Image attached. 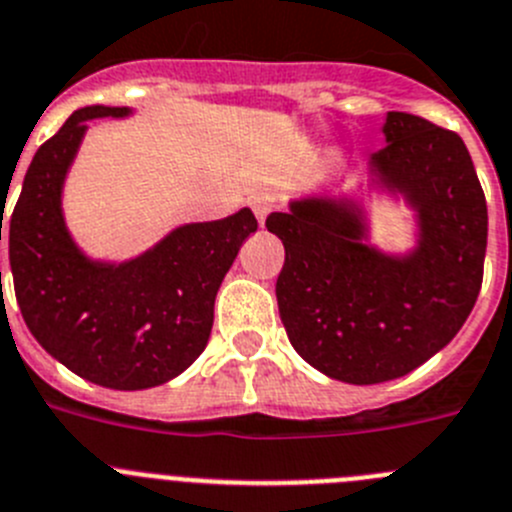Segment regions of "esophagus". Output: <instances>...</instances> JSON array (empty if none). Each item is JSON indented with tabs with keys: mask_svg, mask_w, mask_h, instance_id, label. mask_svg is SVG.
<instances>
[{
	"mask_svg": "<svg viewBox=\"0 0 512 512\" xmlns=\"http://www.w3.org/2000/svg\"><path fill=\"white\" fill-rule=\"evenodd\" d=\"M271 208H274V203H271L269 198H253L251 200V210H253V215H256V220H259V225L266 223V215L271 213Z\"/></svg>",
	"mask_w": 512,
	"mask_h": 512,
	"instance_id": "1",
	"label": "esophagus"
}]
</instances>
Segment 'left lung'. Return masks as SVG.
Listing matches in <instances>:
<instances>
[{"mask_svg": "<svg viewBox=\"0 0 512 512\" xmlns=\"http://www.w3.org/2000/svg\"><path fill=\"white\" fill-rule=\"evenodd\" d=\"M383 139L358 192L304 195L266 218L287 251L276 302L289 342L312 368L353 386L401 378L447 348L485 266V192L462 139L403 111H388ZM373 197L404 200L414 247L372 243Z\"/></svg>", "mask_w": 512, "mask_h": 512, "instance_id": "left-lung-1", "label": "left lung"}]
</instances>
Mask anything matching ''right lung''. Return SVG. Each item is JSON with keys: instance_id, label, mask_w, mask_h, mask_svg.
Returning <instances> with one entry per match:
<instances>
[{"instance_id": "1", "label": "right lung", "mask_w": 512, "mask_h": 512, "mask_svg": "<svg viewBox=\"0 0 512 512\" xmlns=\"http://www.w3.org/2000/svg\"><path fill=\"white\" fill-rule=\"evenodd\" d=\"M131 114L129 106L75 111L32 157L9 218L14 294L30 332L65 368L114 391L162 386L198 360L213 330L215 294L259 228L241 208L223 220L177 225L134 259L88 256L65 223V177L86 121Z\"/></svg>"}]
</instances>
